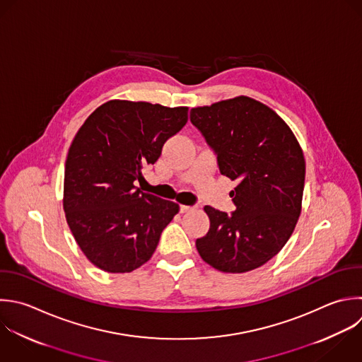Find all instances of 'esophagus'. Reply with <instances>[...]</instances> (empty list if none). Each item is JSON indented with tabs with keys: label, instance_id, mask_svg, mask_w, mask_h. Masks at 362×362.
Listing matches in <instances>:
<instances>
[{
	"label": "esophagus",
	"instance_id": "esophagus-1",
	"mask_svg": "<svg viewBox=\"0 0 362 362\" xmlns=\"http://www.w3.org/2000/svg\"><path fill=\"white\" fill-rule=\"evenodd\" d=\"M191 211H194V206H188V205H181L180 206L181 214H187V212H191Z\"/></svg>",
	"mask_w": 362,
	"mask_h": 362
}]
</instances>
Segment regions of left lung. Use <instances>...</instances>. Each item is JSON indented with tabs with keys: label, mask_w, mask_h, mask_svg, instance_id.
Returning <instances> with one entry per match:
<instances>
[{
	"label": "left lung",
	"mask_w": 362,
	"mask_h": 362,
	"mask_svg": "<svg viewBox=\"0 0 362 362\" xmlns=\"http://www.w3.org/2000/svg\"><path fill=\"white\" fill-rule=\"evenodd\" d=\"M191 123L216 156L222 175L236 181L228 215L205 206L209 230L195 245L225 273H245L276 256L301 211L305 163L290 127L267 106L246 96L195 107Z\"/></svg>",
	"instance_id": "8db88e82"
}]
</instances>
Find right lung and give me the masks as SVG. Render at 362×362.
I'll list each match as a JSON object with an SVG mask.
<instances>
[{
    "label": "right lung",
    "mask_w": 362,
    "mask_h": 362,
    "mask_svg": "<svg viewBox=\"0 0 362 362\" xmlns=\"http://www.w3.org/2000/svg\"><path fill=\"white\" fill-rule=\"evenodd\" d=\"M188 107L110 100L76 133L65 165L64 209L82 252L99 269L129 273L154 253L178 204L136 187Z\"/></svg>",
    "instance_id": "obj_1"
}]
</instances>
